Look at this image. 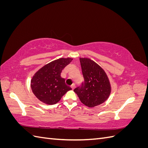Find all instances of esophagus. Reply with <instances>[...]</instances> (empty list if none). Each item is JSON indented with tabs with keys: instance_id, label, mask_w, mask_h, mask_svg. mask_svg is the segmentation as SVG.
<instances>
[{
	"instance_id": "obj_1",
	"label": "esophagus",
	"mask_w": 148,
	"mask_h": 148,
	"mask_svg": "<svg viewBox=\"0 0 148 148\" xmlns=\"http://www.w3.org/2000/svg\"><path fill=\"white\" fill-rule=\"evenodd\" d=\"M71 89H74L75 88V84H73L71 86Z\"/></svg>"
}]
</instances>
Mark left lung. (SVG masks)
I'll use <instances>...</instances> for the list:
<instances>
[{
    "label": "left lung",
    "instance_id": "8db88e82",
    "mask_svg": "<svg viewBox=\"0 0 148 148\" xmlns=\"http://www.w3.org/2000/svg\"><path fill=\"white\" fill-rule=\"evenodd\" d=\"M84 83L74 89L79 100L89 107L104 102L110 96L111 86L105 71L89 58H79Z\"/></svg>",
    "mask_w": 148,
    "mask_h": 148
}]
</instances>
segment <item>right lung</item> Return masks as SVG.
I'll return each instance as SVG.
<instances>
[{
	"mask_svg": "<svg viewBox=\"0 0 148 148\" xmlns=\"http://www.w3.org/2000/svg\"><path fill=\"white\" fill-rule=\"evenodd\" d=\"M72 60L70 57L60 58L43 66L35 73L31 80V88L39 101L49 105L55 104L71 90L60 74Z\"/></svg>",
	"mask_w": 148,
	"mask_h": 148,
	"instance_id": "add662e5",
	"label": "right lung"
}]
</instances>
